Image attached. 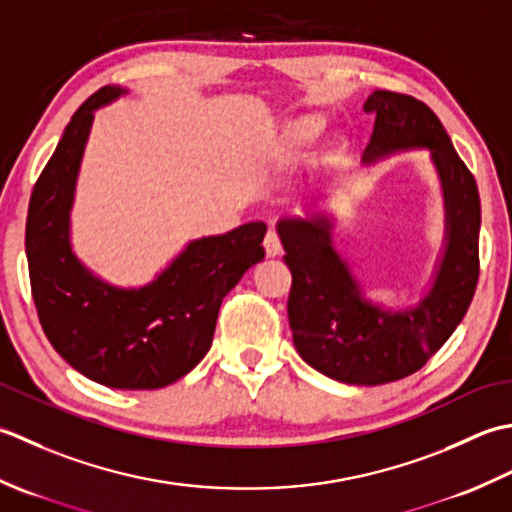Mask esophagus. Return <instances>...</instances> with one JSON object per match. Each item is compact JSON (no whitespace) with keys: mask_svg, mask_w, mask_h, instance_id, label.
Segmentation results:
<instances>
[{"mask_svg":"<svg viewBox=\"0 0 512 512\" xmlns=\"http://www.w3.org/2000/svg\"><path fill=\"white\" fill-rule=\"evenodd\" d=\"M263 245H265L267 256H278L280 252H283V245H280V236L274 232V229H269Z\"/></svg>","mask_w":512,"mask_h":512,"instance_id":"34e87169","label":"esophagus"}]
</instances>
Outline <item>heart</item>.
Segmentation results:
<instances>
[{
	"mask_svg": "<svg viewBox=\"0 0 512 512\" xmlns=\"http://www.w3.org/2000/svg\"><path fill=\"white\" fill-rule=\"evenodd\" d=\"M316 132V125L314 123H309V125H305V128H302V134H305V137H311V134Z\"/></svg>",
	"mask_w": 512,
	"mask_h": 512,
	"instance_id": "obj_1",
	"label": "heart"
}]
</instances>
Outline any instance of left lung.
<instances>
[{
  "label": "left lung",
  "mask_w": 512,
  "mask_h": 512,
  "mask_svg": "<svg viewBox=\"0 0 512 512\" xmlns=\"http://www.w3.org/2000/svg\"><path fill=\"white\" fill-rule=\"evenodd\" d=\"M364 112L375 114L364 163L429 148L440 174L446 249L429 294L400 311L373 305L333 249L327 216L283 218L278 234L291 269L287 316L300 358L331 380L375 387L420 371L466 316L479 278L482 207L475 176L426 103L375 90Z\"/></svg>",
  "instance_id": "left-lung-1"
}]
</instances>
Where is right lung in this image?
<instances>
[{
	"label": "right lung",
	"mask_w": 512,
	"mask_h": 512,
	"mask_svg": "<svg viewBox=\"0 0 512 512\" xmlns=\"http://www.w3.org/2000/svg\"><path fill=\"white\" fill-rule=\"evenodd\" d=\"M103 86L72 114L39 174L26 218L28 274L46 338L72 369L110 389H161L212 347L218 309L265 256L263 221L192 241L150 285L121 289L81 265L70 210L95 110L123 95Z\"/></svg>",
	"instance_id": "add662e5"
}]
</instances>
